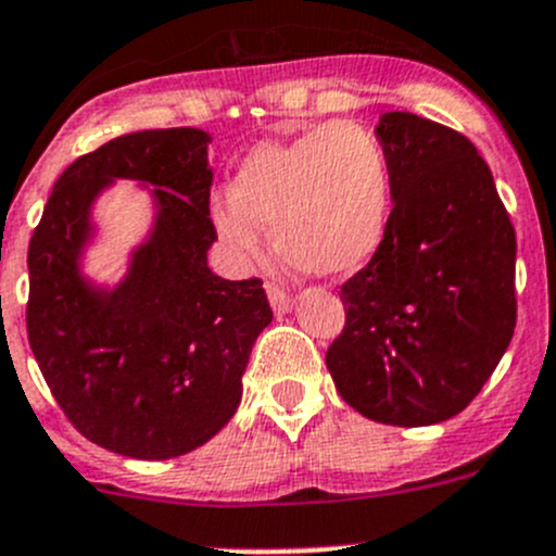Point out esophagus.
I'll return each mask as SVG.
<instances>
[{
  "label": "esophagus",
  "mask_w": 556,
  "mask_h": 556,
  "mask_svg": "<svg viewBox=\"0 0 556 556\" xmlns=\"http://www.w3.org/2000/svg\"><path fill=\"white\" fill-rule=\"evenodd\" d=\"M266 293H268V301H271L274 312H277V314H288L290 309H293L295 301H293V295H290L285 288H279V285L268 282L266 285Z\"/></svg>",
  "instance_id": "34e87169"
}]
</instances>
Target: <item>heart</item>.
<instances>
[{"label": "heart", "instance_id": "b5f03b06", "mask_svg": "<svg viewBox=\"0 0 556 556\" xmlns=\"http://www.w3.org/2000/svg\"><path fill=\"white\" fill-rule=\"evenodd\" d=\"M392 204L390 155L361 123H325L293 142H263L239 166L231 199L212 206L223 242L242 257L263 228L285 263L314 277L344 274L382 244Z\"/></svg>", "mask_w": 556, "mask_h": 556}]
</instances>
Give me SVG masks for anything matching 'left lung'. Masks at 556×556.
Here are the masks:
<instances>
[{"label":"left lung","instance_id":"left-lung-1","mask_svg":"<svg viewBox=\"0 0 556 556\" xmlns=\"http://www.w3.org/2000/svg\"><path fill=\"white\" fill-rule=\"evenodd\" d=\"M377 137L392 212L341 285L346 323L325 366L363 417L422 428L463 412L511 344L517 233L468 137L412 112H384Z\"/></svg>","mask_w":556,"mask_h":556}]
</instances>
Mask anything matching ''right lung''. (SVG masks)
Masks as SVG:
<instances>
[{"mask_svg":"<svg viewBox=\"0 0 556 556\" xmlns=\"http://www.w3.org/2000/svg\"><path fill=\"white\" fill-rule=\"evenodd\" d=\"M210 134L153 128L80 155L53 185L29 242L26 330L55 403L93 444L169 459L206 444L242 401V374L271 323L261 279L206 266ZM112 178L154 185L156 223L112 291L79 271L90 206Z\"/></svg>","mask_w":556,"mask_h":556,"instance_id":"right-lung-1","label":"right lung"}]
</instances>
